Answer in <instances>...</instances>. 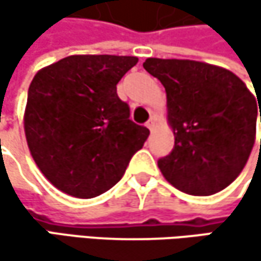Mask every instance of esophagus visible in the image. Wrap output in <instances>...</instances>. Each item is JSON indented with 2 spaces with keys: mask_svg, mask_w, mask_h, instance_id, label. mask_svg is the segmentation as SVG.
<instances>
[{
  "mask_svg": "<svg viewBox=\"0 0 261 261\" xmlns=\"http://www.w3.org/2000/svg\"><path fill=\"white\" fill-rule=\"evenodd\" d=\"M154 124H155V122H154V119H149V121H148V122H146L145 125H146V127H148L149 130H152V128H154Z\"/></svg>",
  "mask_w": 261,
  "mask_h": 261,
  "instance_id": "34e87169",
  "label": "esophagus"
}]
</instances>
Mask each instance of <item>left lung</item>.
I'll use <instances>...</instances> for the list:
<instances>
[{"instance_id": "8db88e82", "label": "left lung", "mask_w": 261, "mask_h": 261, "mask_svg": "<svg viewBox=\"0 0 261 261\" xmlns=\"http://www.w3.org/2000/svg\"><path fill=\"white\" fill-rule=\"evenodd\" d=\"M143 68L165 86L175 136L174 149L157 162L163 177L195 196L225 189L254 146L258 118L261 122L258 96L255 101L231 71L208 63L146 59Z\"/></svg>"}]
</instances>
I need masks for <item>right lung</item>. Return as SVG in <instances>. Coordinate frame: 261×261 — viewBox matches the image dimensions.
<instances>
[{"label": "right lung", "mask_w": 261, "mask_h": 261, "mask_svg": "<svg viewBox=\"0 0 261 261\" xmlns=\"http://www.w3.org/2000/svg\"><path fill=\"white\" fill-rule=\"evenodd\" d=\"M131 56H69L39 71L27 98L25 137L42 174L59 190L95 198L122 178L149 130L130 119L116 84Z\"/></svg>", "instance_id": "right-lung-1"}]
</instances>
